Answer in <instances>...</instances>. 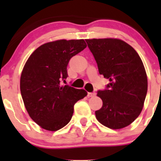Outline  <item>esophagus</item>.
Listing matches in <instances>:
<instances>
[{"mask_svg": "<svg viewBox=\"0 0 161 161\" xmlns=\"http://www.w3.org/2000/svg\"><path fill=\"white\" fill-rule=\"evenodd\" d=\"M96 96L95 92H88V97H94Z\"/></svg>", "mask_w": 161, "mask_h": 161, "instance_id": "obj_1", "label": "esophagus"}]
</instances>
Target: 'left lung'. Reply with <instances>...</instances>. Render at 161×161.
<instances>
[{"instance_id": "1", "label": "left lung", "mask_w": 161, "mask_h": 161, "mask_svg": "<svg viewBox=\"0 0 161 161\" xmlns=\"http://www.w3.org/2000/svg\"><path fill=\"white\" fill-rule=\"evenodd\" d=\"M86 41L99 72L110 82L107 90L97 92L103 106L95 111L96 118L109 129L127 127L140 114L147 96L148 82L143 63L136 50L119 39Z\"/></svg>"}]
</instances>
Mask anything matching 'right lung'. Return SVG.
<instances>
[{"mask_svg":"<svg viewBox=\"0 0 161 161\" xmlns=\"http://www.w3.org/2000/svg\"><path fill=\"white\" fill-rule=\"evenodd\" d=\"M86 47L84 40H59L39 47L24 65L20 90L30 118L42 129L55 131L70 121L74 105L87 92L61 86L73 56Z\"/></svg>","mask_w":161,"mask_h":161,"instance_id":"add662e5","label":"right lung"}]
</instances>
